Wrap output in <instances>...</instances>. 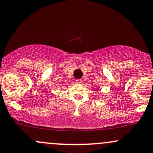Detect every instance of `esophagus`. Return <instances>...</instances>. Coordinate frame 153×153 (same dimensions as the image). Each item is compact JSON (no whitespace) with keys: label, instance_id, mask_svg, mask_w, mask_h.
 Listing matches in <instances>:
<instances>
[{"label":"esophagus","instance_id":"34e87169","mask_svg":"<svg viewBox=\"0 0 153 153\" xmlns=\"http://www.w3.org/2000/svg\"><path fill=\"white\" fill-rule=\"evenodd\" d=\"M75 82H76V84H81V83H82V80L81 79H78L75 81Z\"/></svg>","mask_w":153,"mask_h":153}]
</instances>
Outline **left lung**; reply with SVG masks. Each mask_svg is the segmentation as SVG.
Instances as JSON below:
<instances>
[{
    "instance_id": "left-lung-1",
    "label": "left lung",
    "mask_w": 153,
    "mask_h": 153,
    "mask_svg": "<svg viewBox=\"0 0 153 153\" xmlns=\"http://www.w3.org/2000/svg\"><path fill=\"white\" fill-rule=\"evenodd\" d=\"M98 89H99V87H98Z\"/></svg>"
}]
</instances>
